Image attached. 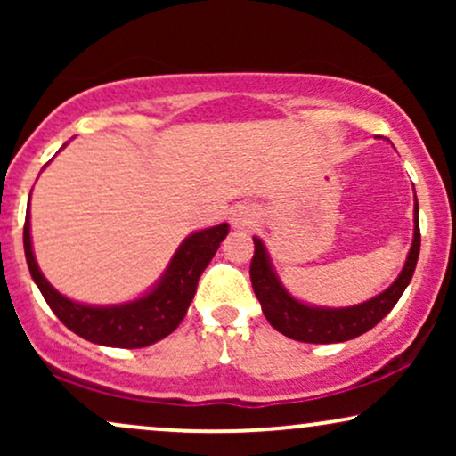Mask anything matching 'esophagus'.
Returning a JSON list of instances; mask_svg holds the SVG:
<instances>
[{"label": "esophagus", "instance_id": "obj_1", "mask_svg": "<svg viewBox=\"0 0 456 456\" xmlns=\"http://www.w3.org/2000/svg\"><path fill=\"white\" fill-rule=\"evenodd\" d=\"M229 223H232V227L233 229H248L250 224L255 223V212L253 210H248V208H244V206H240V208H235V210L229 214Z\"/></svg>", "mask_w": 456, "mask_h": 456}]
</instances>
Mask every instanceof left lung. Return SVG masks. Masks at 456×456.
<instances>
[{
  "instance_id": "8db88e82",
  "label": "left lung",
  "mask_w": 456,
  "mask_h": 456,
  "mask_svg": "<svg viewBox=\"0 0 456 456\" xmlns=\"http://www.w3.org/2000/svg\"><path fill=\"white\" fill-rule=\"evenodd\" d=\"M255 255L250 261V282L257 296L261 311L270 326L279 330L285 337L302 343H343L352 341L360 334L369 332L392 311L399 302L403 291L410 285L413 270H416L418 255H420V221H418V199L413 192V238L405 265L395 282L370 300L354 306H315L297 300L289 294L272 265L270 253L265 244L255 235Z\"/></svg>"
}]
</instances>
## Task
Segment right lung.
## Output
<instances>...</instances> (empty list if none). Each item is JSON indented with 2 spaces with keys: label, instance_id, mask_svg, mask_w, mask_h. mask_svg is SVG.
Wrapping results in <instances>:
<instances>
[{
  "label": "right lung",
  "instance_id": "obj_1",
  "mask_svg": "<svg viewBox=\"0 0 456 456\" xmlns=\"http://www.w3.org/2000/svg\"><path fill=\"white\" fill-rule=\"evenodd\" d=\"M227 233V223L192 232L177 246L160 279L145 294L122 305H86L70 300L45 279L31 248L29 208L25 214L23 246L31 279L38 285L51 311L68 330L104 347L139 349L169 337L180 326L195 297L199 276L208 268Z\"/></svg>",
  "mask_w": 456,
  "mask_h": 456
}]
</instances>
